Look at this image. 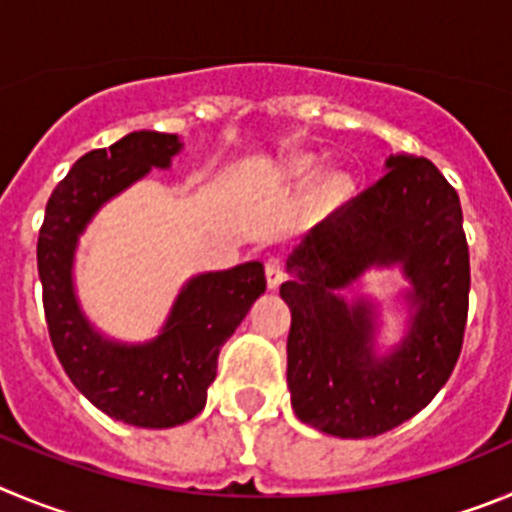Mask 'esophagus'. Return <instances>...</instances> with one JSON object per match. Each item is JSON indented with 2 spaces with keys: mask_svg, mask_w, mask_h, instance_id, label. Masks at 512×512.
Returning <instances> with one entry per match:
<instances>
[{
  "mask_svg": "<svg viewBox=\"0 0 512 512\" xmlns=\"http://www.w3.org/2000/svg\"><path fill=\"white\" fill-rule=\"evenodd\" d=\"M265 278H267V288L270 290H278V285L283 283L285 273H283V262L278 257H270L265 262Z\"/></svg>",
  "mask_w": 512,
  "mask_h": 512,
  "instance_id": "1",
  "label": "esophagus"
}]
</instances>
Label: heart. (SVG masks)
I'll return each instance as SVG.
<instances>
[{
	"instance_id": "1",
	"label": "heart",
	"mask_w": 512,
	"mask_h": 512,
	"mask_svg": "<svg viewBox=\"0 0 512 512\" xmlns=\"http://www.w3.org/2000/svg\"><path fill=\"white\" fill-rule=\"evenodd\" d=\"M319 170V158H313V155H296V158H290L288 165H285L288 178H293V181L298 183L313 181V178L319 176ZM352 193V173H347V170H329V173H324V176L316 181V186H313V206L319 211H324V214H329V211H336L339 206L347 204V201L352 199Z\"/></svg>"
}]
</instances>
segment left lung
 <instances>
[{
	"label": "left lung",
	"mask_w": 512,
	"mask_h": 512,
	"mask_svg": "<svg viewBox=\"0 0 512 512\" xmlns=\"http://www.w3.org/2000/svg\"><path fill=\"white\" fill-rule=\"evenodd\" d=\"M406 278L404 336L379 349V304L346 298L370 269ZM288 390L296 416L367 439L423 411L462 352L469 250L457 191L431 160L390 155L385 176L316 224L288 257Z\"/></svg>",
	"instance_id": "left-lung-1"
}]
</instances>
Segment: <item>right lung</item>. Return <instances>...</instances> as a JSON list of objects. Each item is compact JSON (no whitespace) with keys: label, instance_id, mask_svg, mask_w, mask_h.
Returning <instances> with one entry per match:
<instances>
[{"label":"right lung","instance_id":"1","mask_svg":"<svg viewBox=\"0 0 512 512\" xmlns=\"http://www.w3.org/2000/svg\"><path fill=\"white\" fill-rule=\"evenodd\" d=\"M181 147L178 135L140 130L78 158L55 186L38 237L45 321L63 370L99 411L140 428L181 426L204 411L219 349L265 293L262 262L193 275L158 334L137 344L101 334L81 308L73 278L81 234L114 196L153 168L168 170Z\"/></svg>","mask_w":512,"mask_h":512}]
</instances>
